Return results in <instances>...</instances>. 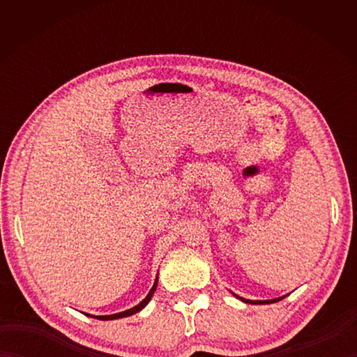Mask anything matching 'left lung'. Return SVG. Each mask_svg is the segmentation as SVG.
<instances>
[{
	"label": "left lung",
	"instance_id": "left-lung-1",
	"mask_svg": "<svg viewBox=\"0 0 357 357\" xmlns=\"http://www.w3.org/2000/svg\"><path fill=\"white\" fill-rule=\"evenodd\" d=\"M236 296V294H234ZM236 298H239V296H236ZM242 302H247V304H273V302H278L282 298H278V299H268V301H250V299H244V298H239Z\"/></svg>",
	"mask_w": 357,
	"mask_h": 357
}]
</instances>
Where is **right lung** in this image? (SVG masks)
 I'll return each instance as SVG.
<instances>
[{
	"label": "right lung",
	"instance_id": "1",
	"mask_svg": "<svg viewBox=\"0 0 357 357\" xmlns=\"http://www.w3.org/2000/svg\"><path fill=\"white\" fill-rule=\"evenodd\" d=\"M156 285H158V278L155 279V284H153V287H151V290L149 291V294L146 296V299H142L138 305H135L133 308H128V310H126V312H121V313H116V314H109V316H92V314H87V316L95 317V319H100V321H112V319H119V317L132 316V314H135V313L141 312V310L149 304L150 299L153 298V293H155V290H156Z\"/></svg>",
	"mask_w": 357,
	"mask_h": 357
}]
</instances>
